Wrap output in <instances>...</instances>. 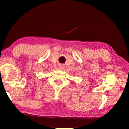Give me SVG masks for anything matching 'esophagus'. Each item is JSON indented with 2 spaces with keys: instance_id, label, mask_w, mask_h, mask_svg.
<instances>
[{
  "instance_id": "obj_1",
  "label": "esophagus",
  "mask_w": 129,
  "mask_h": 129,
  "mask_svg": "<svg viewBox=\"0 0 129 129\" xmlns=\"http://www.w3.org/2000/svg\"><path fill=\"white\" fill-rule=\"evenodd\" d=\"M59 69H61V68H61V66H59Z\"/></svg>"
}]
</instances>
